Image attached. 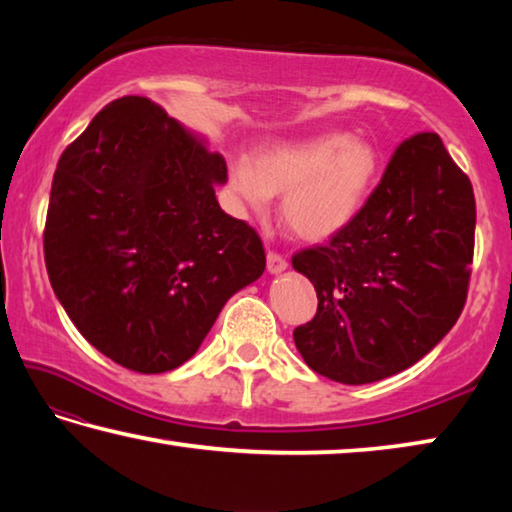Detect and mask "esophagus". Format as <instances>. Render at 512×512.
<instances>
[{
	"label": "esophagus",
	"mask_w": 512,
	"mask_h": 512,
	"mask_svg": "<svg viewBox=\"0 0 512 512\" xmlns=\"http://www.w3.org/2000/svg\"><path fill=\"white\" fill-rule=\"evenodd\" d=\"M266 266H268V273H282L284 268H287V259H284L280 253H275V250H271V253L266 255Z\"/></svg>",
	"instance_id": "34e87169"
}]
</instances>
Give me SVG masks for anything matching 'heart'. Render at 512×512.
<instances>
[{
	"label": "heart",
	"instance_id": "1",
	"mask_svg": "<svg viewBox=\"0 0 512 512\" xmlns=\"http://www.w3.org/2000/svg\"><path fill=\"white\" fill-rule=\"evenodd\" d=\"M381 155L372 142L348 133H325L300 142L266 146L253 160L237 158L230 189L239 207L255 216L282 196V216L298 237L323 241L357 219L375 189Z\"/></svg>",
	"mask_w": 512,
	"mask_h": 512
}]
</instances>
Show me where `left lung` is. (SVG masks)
<instances>
[{"label":"left lung","instance_id":"left-lung-1","mask_svg":"<svg viewBox=\"0 0 512 512\" xmlns=\"http://www.w3.org/2000/svg\"><path fill=\"white\" fill-rule=\"evenodd\" d=\"M474 225L472 183L443 140H404L357 219L291 259L318 296L316 316L293 329L307 366L357 386L436 348L465 307Z\"/></svg>","mask_w":512,"mask_h":512}]
</instances>
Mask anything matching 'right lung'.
<instances>
[{
	"mask_svg": "<svg viewBox=\"0 0 512 512\" xmlns=\"http://www.w3.org/2000/svg\"><path fill=\"white\" fill-rule=\"evenodd\" d=\"M223 155L146 97L108 103L60 155L45 264L76 329L119 366L192 359L225 302L266 268L262 239L221 210Z\"/></svg>",
	"mask_w": 512,
	"mask_h": 512,
	"instance_id": "obj_1",
	"label": "right lung"
}]
</instances>
